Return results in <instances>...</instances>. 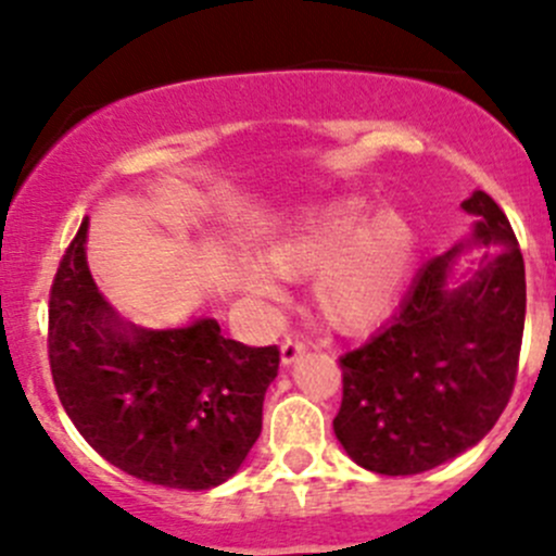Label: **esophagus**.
<instances>
[{"mask_svg": "<svg viewBox=\"0 0 556 556\" xmlns=\"http://www.w3.org/2000/svg\"><path fill=\"white\" fill-rule=\"evenodd\" d=\"M304 352H306V341L301 339V336H288V339L282 341V363H285V366H290V363L299 361Z\"/></svg>", "mask_w": 556, "mask_h": 556, "instance_id": "esophagus-1", "label": "esophagus"}]
</instances>
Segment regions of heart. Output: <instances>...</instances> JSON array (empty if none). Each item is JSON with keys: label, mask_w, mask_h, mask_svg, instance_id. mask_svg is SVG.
<instances>
[{"label": "heart", "mask_w": 556, "mask_h": 556, "mask_svg": "<svg viewBox=\"0 0 556 556\" xmlns=\"http://www.w3.org/2000/svg\"><path fill=\"white\" fill-rule=\"evenodd\" d=\"M417 257V226L406 212H368L363 199H341L290 223L266 250V266L250 263L247 282L277 299L279 282L314 277V304L339 330H363L395 306Z\"/></svg>", "instance_id": "1"}]
</instances>
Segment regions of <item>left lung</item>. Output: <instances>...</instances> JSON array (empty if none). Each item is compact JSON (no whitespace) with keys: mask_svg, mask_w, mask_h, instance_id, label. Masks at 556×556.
I'll return each mask as SVG.
<instances>
[{"mask_svg":"<svg viewBox=\"0 0 556 556\" xmlns=\"http://www.w3.org/2000/svg\"><path fill=\"white\" fill-rule=\"evenodd\" d=\"M473 239L486 250L450 288L452 247L419 268L395 317L341 363L336 439L363 468L412 476L479 444L514 392L525 330V261L506 212L476 190Z\"/></svg>","mask_w":556,"mask_h":556,"instance_id":"obj_1","label":"left lung"}]
</instances>
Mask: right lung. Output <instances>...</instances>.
Returning <instances> with one entry per match:
<instances>
[{
    "label": "right lung",
    "mask_w": 556,
    "mask_h": 556,
    "mask_svg": "<svg viewBox=\"0 0 556 556\" xmlns=\"http://www.w3.org/2000/svg\"><path fill=\"white\" fill-rule=\"evenodd\" d=\"M88 217L59 263L48 304L55 392L106 463L172 490L231 479L263 428L279 346L226 339L215 319L190 328H121L86 266Z\"/></svg>",
    "instance_id": "obj_1"
}]
</instances>
